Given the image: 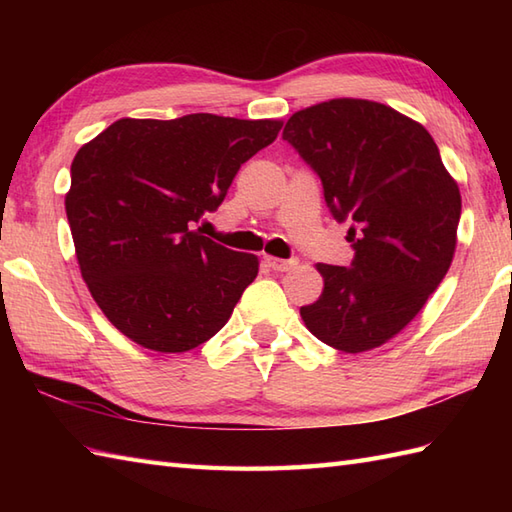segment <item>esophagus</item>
Here are the masks:
<instances>
[{
	"instance_id": "obj_1",
	"label": "esophagus",
	"mask_w": 512,
	"mask_h": 512,
	"mask_svg": "<svg viewBox=\"0 0 512 512\" xmlns=\"http://www.w3.org/2000/svg\"><path fill=\"white\" fill-rule=\"evenodd\" d=\"M266 264L277 270V273H288V270L295 268L299 264L297 257H290V259H279V257H266Z\"/></svg>"
}]
</instances>
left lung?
<instances>
[{
  "label": "left lung",
  "mask_w": 512,
  "mask_h": 512,
  "mask_svg": "<svg viewBox=\"0 0 512 512\" xmlns=\"http://www.w3.org/2000/svg\"><path fill=\"white\" fill-rule=\"evenodd\" d=\"M288 145L317 173L336 222H350V266L319 264L321 297L301 319L325 345H383L422 310L451 266L460 189L431 134L391 107L334 99L290 116Z\"/></svg>",
  "instance_id": "8db88e82"
}]
</instances>
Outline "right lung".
Masks as SVG:
<instances>
[{"label": "right lung", "instance_id": "obj_1", "mask_svg": "<svg viewBox=\"0 0 512 512\" xmlns=\"http://www.w3.org/2000/svg\"><path fill=\"white\" fill-rule=\"evenodd\" d=\"M279 121L189 114L121 118L83 145L65 195L81 275L116 330L156 352H187L231 319L257 257L193 231Z\"/></svg>", "mask_w": 512, "mask_h": 512}]
</instances>
